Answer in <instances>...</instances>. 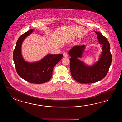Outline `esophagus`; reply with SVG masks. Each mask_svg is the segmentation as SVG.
I'll return each instance as SVG.
<instances>
[{
	"label": "esophagus",
	"instance_id": "obj_1",
	"mask_svg": "<svg viewBox=\"0 0 122 122\" xmlns=\"http://www.w3.org/2000/svg\"><path fill=\"white\" fill-rule=\"evenodd\" d=\"M63 56L64 57H67V52H65L63 53Z\"/></svg>",
	"mask_w": 122,
	"mask_h": 122
}]
</instances>
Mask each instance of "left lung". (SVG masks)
I'll list each match as a JSON object with an SVG mask.
<instances>
[{"instance_id":"8db88e82","label":"left lung","mask_w":122,"mask_h":122,"mask_svg":"<svg viewBox=\"0 0 122 122\" xmlns=\"http://www.w3.org/2000/svg\"><path fill=\"white\" fill-rule=\"evenodd\" d=\"M97 38L102 44V51L98 61L89 66L78 58L82 56L86 45H76L70 50V71L73 78L78 82L89 84L96 82L105 77L111 64L110 46L107 39L99 32L95 31Z\"/></svg>"}]
</instances>
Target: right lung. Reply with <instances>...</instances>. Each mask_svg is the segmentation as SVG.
Wrapping results in <instances>:
<instances>
[{
	"instance_id": "1",
	"label": "right lung",
	"mask_w": 122,
	"mask_h": 122,
	"mask_svg": "<svg viewBox=\"0 0 122 122\" xmlns=\"http://www.w3.org/2000/svg\"><path fill=\"white\" fill-rule=\"evenodd\" d=\"M34 30V29L29 30L19 38L13 51V61L16 72L21 78L30 83L42 84L51 78L53 68L61 59L63 55H47L37 62L26 61L22 55L21 46L23 40Z\"/></svg>"
}]
</instances>
